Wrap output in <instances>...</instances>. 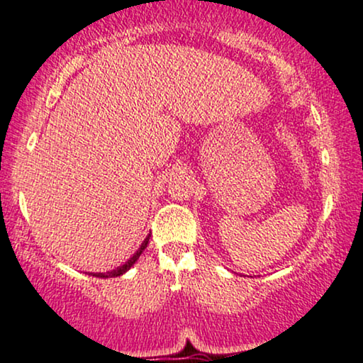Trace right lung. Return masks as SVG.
Instances as JSON below:
<instances>
[{
  "instance_id": "1",
  "label": "right lung",
  "mask_w": 363,
  "mask_h": 363,
  "mask_svg": "<svg viewBox=\"0 0 363 363\" xmlns=\"http://www.w3.org/2000/svg\"><path fill=\"white\" fill-rule=\"evenodd\" d=\"M149 240H150V235H149L147 238H145L144 242H142L139 250H137L135 253H134V256H132V258L128 259V261H125V264L118 266V268H117V269H113V272H107V273H94V277H97V278H116V277H121V274L125 273L127 269L130 268V266L134 264L137 259H139V256L142 255V251H144L145 247H147V245H149Z\"/></svg>"
}]
</instances>
